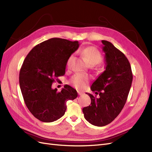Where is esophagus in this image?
I'll list each match as a JSON object with an SVG mask.
<instances>
[{
  "label": "esophagus",
  "mask_w": 152,
  "mask_h": 152,
  "mask_svg": "<svg viewBox=\"0 0 152 152\" xmlns=\"http://www.w3.org/2000/svg\"><path fill=\"white\" fill-rule=\"evenodd\" d=\"M77 92H78V94H79V95H82V94H84V93L83 92H82V91H77Z\"/></svg>",
  "instance_id": "esophagus-1"
}]
</instances>
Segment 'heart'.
Listing matches in <instances>:
<instances>
[{
    "label": "heart",
    "mask_w": 152,
    "mask_h": 152,
    "mask_svg": "<svg viewBox=\"0 0 152 152\" xmlns=\"http://www.w3.org/2000/svg\"><path fill=\"white\" fill-rule=\"evenodd\" d=\"M81 54L83 55L86 61L90 66H94L102 63L103 61V56L100 50L94 46L86 47L81 50ZM73 58V55L72 54L68 57L66 61V66H70L71 62ZM89 78L88 76L82 73H76L73 75L70 80V83L77 88H83L88 83Z\"/></svg>",
    "instance_id": "1"
}]
</instances>
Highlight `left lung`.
Segmentation results:
<instances>
[{"instance_id": "left-lung-1", "label": "left lung", "mask_w": 152, "mask_h": 152, "mask_svg": "<svg viewBox=\"0 0 152 152\" xmlns=\"http://www.w3.org/2000/svg\"><path fill=\"white\" fill-rule=\"evenodd\" d=\"M102 42L105 53V70L91 87V91L99 96L96 98L87 93L91 103L82 109L86 121L99 127L111 123L121 113L132 81L131 67L124 54L108 41Z\"/></svg>"}]
</instances>
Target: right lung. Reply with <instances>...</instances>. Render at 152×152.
Returning <instances> with one entry per match:
<instances>
[{
  "mask_svg": "<svg viewBox=\"0 0 152 152\" xmlns=\"http://www.w3.org/2000/svg\"><path fill=\"white\" fill-rule=\"evenodd\" d=\"M79 44L78 41L50 39L37 45L25 58L20 72V89L27 108L39 121H57L65 114L67 101L77 97L71 86L58 92L52 84L65 75L67 59Z\"/></svg>",
  "mask_w": 152,
  "mask_h": 152,
  "instance_id": "add662e5",
  "label": "right lung"
}]
</instances>
